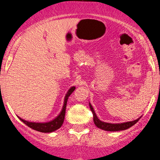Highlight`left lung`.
I'll use <instances>...</instances> for the list:
<instances>
[{
    "instance_id": "8db88e82",
    "label": "left lung",
    "mask_w": 160,
    "mask_h": 160,
    "mask_svg": "<svg viewBox=\"0 0 160 160\" xmlns=\"http://www.w3.org/2000/svg\"><path fill=\"white\" fill-rule=\"evenodd\" d=\"M90 108L91 110L92 113H93V122H94L95 125H96L98 128H101V129L105 130V131H109V132H117V131H122L125 130L129 128L130 127H132V125H135V123L138 122V120L140 119V118H138L136 120L132 121V122H124V123H119V124H111V123H107V122H101L99 118H98V116L95 114V111L93 110V107L90 104H89Z\"/></svg>"
}]
</instances>
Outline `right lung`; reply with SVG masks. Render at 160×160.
<instances>
[{
    "mask_svg": "<svg viewBox=\"0 0 160 160\" xmlns=\"http://www.w3.org/2000/svg\"><path fill=\"white\" fill-rule=\"evenodd\" d=\"M76 89L75 87H72L70 90H68V92L67 93L65 96V99H64V104L63 107H62V111H61L60 114L57 116L55 119L50 121L48 122H44V123H41V122H28L26 120H24V119L19 118H18L22 121L23 123H25L27 126H28L29 128H32V129L38 131L40 132H45V133H49V132H52L54 131L59 129L61 126L62 125V123L64 122V118H65V113H66V108H67V100H68L69 97L70 96L71 93L74 91V90Z\"/></svg>",
    "mask_w": 160,
    "mask_h": 160,
    "instance_id": "obj_1",
    "label": "right lung"
}]
</instances>
